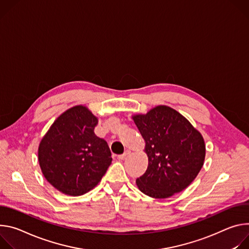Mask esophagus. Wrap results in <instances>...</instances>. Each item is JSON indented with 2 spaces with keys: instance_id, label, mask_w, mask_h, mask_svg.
Returning a JSON list of instances; mask_svg holds the SVG:
<instances>
[{
  "instance_id": "1",
  "label": "esophagus",
  "mask_w": 249,
  "mask_h": 249,
  "mask_svg": "<svg viewBox=\"0 0 249 249\" xmlns=\"http://www.w3.org/2000/svg\"><path fill=\"white\" fill-rule=\"evenodd\" d=\"M127 154H129V150H125V151L123 153V154H120L118 157H119L120 159H124V158L126 155H127Z\"/></svg>"
}]
</instances>
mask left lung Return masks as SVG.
<instances>
[{
    "label": "left lung",
    "instance_id": "left-lung-1",
    "mask_svg": "<svg viewBox=\"0 0 249 249\" xmlns=\"http://www.w3.org/2000/svg\"><path fill=\"white\" fill-rule=\"evenodd\" d=\"M145 141L148 166L136 179L145 195L166 199L186 189L203 167L206 146L201 133L177 110L158 106L133 116Z\"/></svg>",
    "mask_w": 249,
    "mask_h": 249
}]
</instances>
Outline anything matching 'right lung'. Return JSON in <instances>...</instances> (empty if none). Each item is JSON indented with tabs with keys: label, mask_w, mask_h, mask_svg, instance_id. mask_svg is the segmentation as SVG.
Wrapping results in <instances>:
<instances>
[{
	"label": "right lung",
	"mask_w": 249,
	"mask_h": 249,
	"mask_svg": "<svg viewBox=\"0 0 249 249\" xmlns=\"http://www.w3.org/2000/svg\"><path fill=\"white\" fill-rule=\"evenodd\" d=\"M98 119L84 106H76L53 123L38 147L45 179L70 196H80L101 181L112 163L107 142L97 136Z\"/></svg>",
	"instance_id": "right-lung-1"
}]
</instances>
